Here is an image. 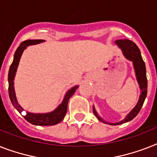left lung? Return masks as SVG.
Segmentation results:
<instances>
[{
    "label": "left lung",
    "mask_w": 157,
    "mask_h": 157,
    "mask_svg": "<svg viewBox=\"0 0 157 157\" xmlns=\"http://www.w3.org/2000/svg\"><path fill=\"white\" fill-rule=\"evenodd\" d=\"M116 43L122 49L123 55L126 56V58L133 62L134 68H135V71H136L137 81H138L139 85H140V87L141 90V94L140 96V99H139L137 105L131 111V113L123 121H121V122L117 123H109V124L111 125L122 124V123H127L128 121L132 120L139 114V112L140 111L141 108H142L143 105H144V102L145 98H146V96H147V76H146V67H145L144 61L143 60V58L141 56L140 51L139 48L137 47V45L134 42L129 40V39H118V40L116 41ZM93 110H94V114H95V116L98 118L99 120L103 122V123H105V121L103 120L100 116L98 115V113L96 112L94 107L93 108Z\"/></svg>",
    "instance_id": "left-lung-1"
}]
</instances>
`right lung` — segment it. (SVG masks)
<instances>
[{
  "label": "right lung",
  "instance_id": "add662e5",
  "mask_svg": "<svg viewBox=\"0 0 157 157\" xmlns=\"http://www.w3.org/2000/svg\"><path fill=\"white\" fill-rule=\"evenodd\" d=\"M42 42H43V40H42V39H35V40L29 39V40H25V41L22 42L18 48H17L14 57H13V63H11L10 70H9V95H10V101H11L13 105L16 108L17 110L20 114L22 113L23 109L19 105V104L17 101L14 87H13V79H14L15 73H16L17 67L18 65L19 60H20V58H21V56L24 49L27 48V46L34 45V44L42 43ZM76 89H77V86H75L67 92V94L64 97L63 102L61 103L54 111L51 112V113H47V114H32V113L26 112L25 115H23L24 118L31 124L39 125V126H52V125L60 123L61 121L63 120V118H64L66 113H67L68 100L72 96V94H74Z\"/></svg>",
  "mask_w": 157,
  "mask_h": 157
}]
</instances>
